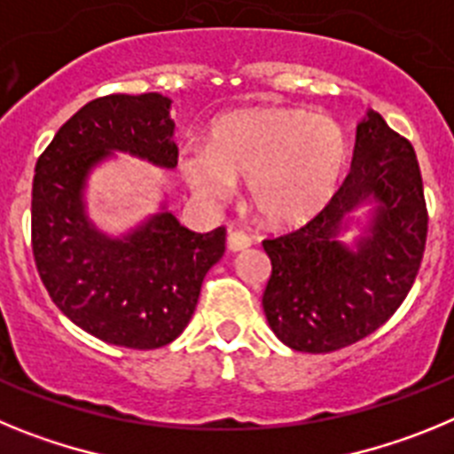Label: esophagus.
I'll use <instances>...</instances> for the list:
<instances>
[{"instance_id": "obj_1", "label": "esophagus", "mask_w": 454, "mask_h": 454, "mask_svg": "<svg viewBox=\"0 0 454 454\" xmlns=\"http://www.w3.org/2000/svg\"><path fill=\"white\" fill-rule=\"evenodd\" d=\"M252 246V239L246 234V231H239V230H231L230 236H227V247L231 252H240L246 250V247Z\"/></svg>"}]
</instances>
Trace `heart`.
<instances>
[{
	"label": "heart",
	"mask_w": 454,
	"mask_h": 454,
	"mask_svg": "<svg viewBox=\"0 0 454 454\" xmlns=\"http://www.w3.org/2000/svg\"><path fill=\"white\" fill-rule=\"evenodd\" d=\"M348 166L346 131L330 115L252 108L220 118L207 147H188L179 170L198 198H230L246 179L247 202L270 227H298L318 215Z\"/></svg>",
	"instance_id": "obj_1"
}]
</instances>
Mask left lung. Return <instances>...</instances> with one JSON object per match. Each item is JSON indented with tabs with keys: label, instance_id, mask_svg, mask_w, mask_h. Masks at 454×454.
<instances>
[{
	"label": "left lung",
	"instance_id": "8db88e82",
	"mask_svg": "<svg viewBox=\"0 0 454 454\" xmlns=\"http://www.w3.org/2000/svg\"><path fill=\"white\" fill-rule=\"evenodd\" d=\"M376 204L367 234L346 247L347 214ZM427 207L419 159L377 111L356 124L352 168L330 204L307 224L263 240L272 272L268 325L298 352H334L382 327L419 275Z\"/></svg>",
	"mask_w": 454,
	"mask_h": 454
}]
</instances>
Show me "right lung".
Wrapping results in <instances>:
<instances>
[{
    "instance_id": "add662e5",
    "label": "right lung",
    "mask_w": 454,
    "mask_h": 454,
    "mask_svg": "<svg viewBox=\"0 0 454 454\" xmlns=\"http://www.w3.org/2000/svg\"><path fill=\"white\" fill-rule=\"evenodd\" d=\"M170 99L106 95L79 108L35 163L31 247L50 298L83 332L114 346L154 350L191 320L204 275L224 254V227L198 234L170 211L122 239L88 220L83 188L111 152L175 168Z\"/></svg>"
}]
</instances>
